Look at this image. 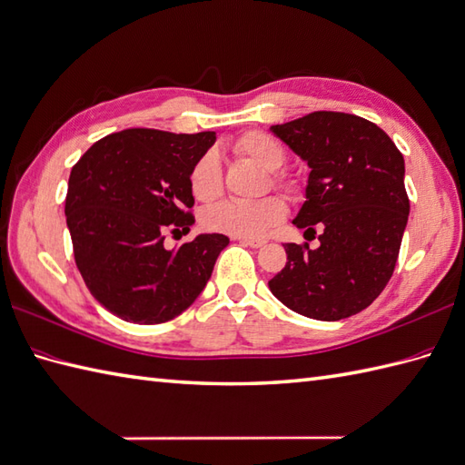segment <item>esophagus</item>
Instances as JSON below:
<instances>
[{
	"mask_svg": "<svg viewBox=\"0 0 465 465\" xmlns=\"http://www.w3.org/2000/svg\"><path fill=\"white\" fill-rule=\"evenodd\" d=\"M235 240L240 242V243H243V245L253 247V250H257V247H263V245H265L263 240H252V237H235Z\"/></svg>",
	"mask_w": 465,
	"mask_h": 465,
	"instance_id": "34e87169",
	"label": "esophagus"
}]
</instances>
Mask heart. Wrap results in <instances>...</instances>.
<instances>
[{
    "instance_id": "obj_1",
    "label": "heart",
    "mask_w": 465,
    "mask_h": 465,
    "mask_svg": "<svg viewBox=\"0 0 465 465\" xmlns=\"http://www.w3.org/2000/svg\"><path fill=\"white\" fill-rule=\"evenodd\" d=\"M242 156L253 160L267 172H277L285 164L287 153L275 138L263 133H247L235 143ZM190 190L200 202H213L223 190L222 158L218 150L203 153L190 170ZM287 218V203L282 196H267L255 202L225 200L203 212V225L218 233L235 237L267 235Z\"/></svg>"
}]
</instances>
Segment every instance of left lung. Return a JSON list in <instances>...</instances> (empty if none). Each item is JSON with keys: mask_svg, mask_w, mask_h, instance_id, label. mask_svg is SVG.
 I'll return each instance as SVG.
<instances>
[{"mask_svg": "<svg viewBox=\"0 0 465 465\" xmlns=\"http://www.w3.org/2000/svg\"><path fill=\"white\" fill-rule=\"evenodd\" d=\"M311 168L293 223L321 230L317 250L285 243L287 265L269 289L285 307L341 321L369 307L391 282L410 202L404 156L362 116L317 111L269 128Z\"/></svg>", "mask_w": 465, "mask_h": 465, "instance_id": "obj_1", "label": "left lung"}]
</instances>
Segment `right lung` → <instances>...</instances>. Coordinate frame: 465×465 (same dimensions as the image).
I'll list each match as a JSON object with an SVG mask.
<instances>
[{
    "instance_id": "1",
    "label": "right lung",
    "mask_w": 465,
    "mask_h": 465,
    "mask_svg": "<svg viewBox=\"0 0 465 465\" xmlns=\"http://www.w3.org/2000/svg\"><path fill=\"white\" fill-rule=\"evenodd\" d=\"M215 133L126 128L101 138L69 176L64 215L86 287L113 315L158 325L186 311L206 287L228 235L200 233L174 250L164 232H190V170Z\"/></svg>"
}]
</instances>
